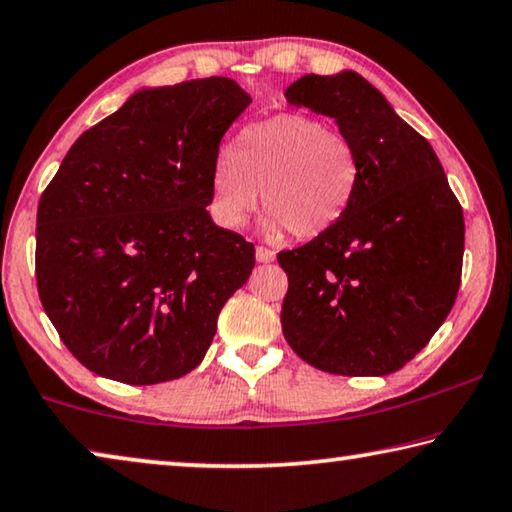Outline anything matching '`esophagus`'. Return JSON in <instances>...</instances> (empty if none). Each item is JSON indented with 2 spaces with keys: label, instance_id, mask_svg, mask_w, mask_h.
<instances>
[{
  "label": "esophagus",
  "instance_id": "34e87169",
  "mask_svg": "<svg viewBox=\"0 0 512 512\" xmlns=\"http://www.w3.org/2000/svg\"><path fill=\"white\" fill-rule=\"evenodd\" d=\"M255 257H257V262L268 264V262H273V259H275V250L266 248V246H257L255 248Z\"/></svg>",
  "mask_w": 512,
  "mask_h": 512
}]
</instances>
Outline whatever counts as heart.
<instances>
[{"label": "heart", "instance_id": "b5f03b06", "mask_svg": "<svg viewBox=\"0 0 512 512\" xmlns=\"http://www.w3.org/2000/svg\"><path fill=\"white\" fill-rule=\"evenodd\" d=\"M359 153L325 119L282 112L248 126L235 151L212 164V212L223 225L244 223L268 210L266 230L298 239L325 235L350 210L359 187Z\"/></svg>", "mask_w": 512, "mask_h": 512}]
</instances>
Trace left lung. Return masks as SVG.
I'll return each mask as SVG.
<instances>
[{"mask_svg": "<svg viewBox=\"0 0 512 512\" xmlns=\"http://www.w3.org/2000/svg\"><path fill=\"white\" fill-rule=\"evenodd\" d=\"M284 97L332 117L361 164L343 219L277 255L289 277L284 339L332 375H391L454 307L465 246L461 203L431 144L357 72L307 74Z\"/></svg>", "mask_w": 512, "mask_h": 512, "instance_id": "1", "label": "left lung"}]
</instances>
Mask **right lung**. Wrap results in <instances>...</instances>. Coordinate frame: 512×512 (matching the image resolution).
<instances>
[{
  "label": "right lung",
  "mask_w": 512,
  "mask_h": 512,
  "mask_svg": "<svg viewBox=\"0 0 512 512\" xmlns=\"http://www.w3.org/2000/svg\"><path fill=\"white\" fill-rule=\"evenodd\" d=\"M250 97L232 79L135 92L67 151L38 205L36 280L60 341L131 386L203 361L255 246L219 228L212 164Z\"/></svg>",
  "instance_id": "right-lung-1"
}]
</instances>
